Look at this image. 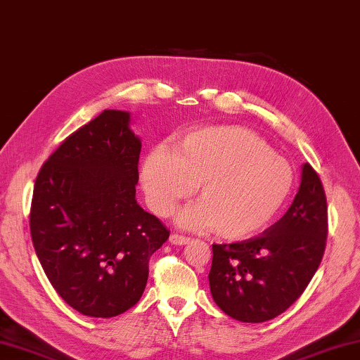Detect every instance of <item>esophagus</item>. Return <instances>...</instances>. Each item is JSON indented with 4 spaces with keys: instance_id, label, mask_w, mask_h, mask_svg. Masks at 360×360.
I'll use <instances>...</instances> for the list:
<instances>
[{
    "instance_id": "34e87169",
    "label": "esophagus",
    "mask_w": 360,
    "mask_h": 360,
    "mask_svg": "<svg viewBox=\"0 0 360 360\" xmlns=\"http://www.w3.org/2000/svg\"><path fill=\"white\" fill-rule=\"evenodd\" d=\"M169 243L174 244V245H186V244L191 243V238L182 236V234H178V233H173L172 236H169Z\"/></svg>"
}]
</instances>
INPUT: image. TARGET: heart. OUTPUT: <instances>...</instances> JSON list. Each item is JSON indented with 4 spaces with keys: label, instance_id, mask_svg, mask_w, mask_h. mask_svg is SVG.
Listing matches in <instances>:
<instances>
[{
    "label": "heart",
    "instance_id": "heart-1",
    "mask_svg": "<svg viewBox=\"0 0 360 360\" xmlns=\"http://www.w3.org/2000/svg\"><path fill=\"white\" fill-rule=\"evenodd\" d=\"M146 198L167 217L198 186L201 202L179 214L187 228H215L225 239L255 236L290 198L294 172L288 162L244 127H209L174 146L154 149L141 169Z\"/></svg>",
    "mask_w": 360,
    "mask_h": 360
}]
</instances>
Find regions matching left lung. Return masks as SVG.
Here are the masks:
<instances>
[{
    "label": "left lung",
    "instance_id": "left-lung-1",
    "mask_svg": "<svg viewBox=\"0 0 360 360\" xmlns=\"http://www.w3.org/2000/svg\"><path fill=\"white\" fill-rule=\"evenodd\" d=\"M328 200L310 163L292 205L259 234L231 244H212L209 286L228 316L263 323L296 302L321 263L328 239Z\"/></svg>",
    "mask_w": 360,
    "mask_h": 360
}]
</instances>
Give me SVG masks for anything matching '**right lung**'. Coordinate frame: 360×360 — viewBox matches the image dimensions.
<instances>
[{"mask_svg": "<svg viewBox=\"0 0 360 360\" xmlns=\"http://www.w3.org/2000/svg\"><path fill=\"white\" fill-rule=\"evenodd\" d=\"M140 151L129 113L103 110L61 143L34 182L32 245L51 286L86 316L132 309L149 258L169 236L135 200Z\"/></svg>", "mask_w": 360, "mask_h": 360, "instance_id": "obj_1", "label": "right lung"}]
</instances>
